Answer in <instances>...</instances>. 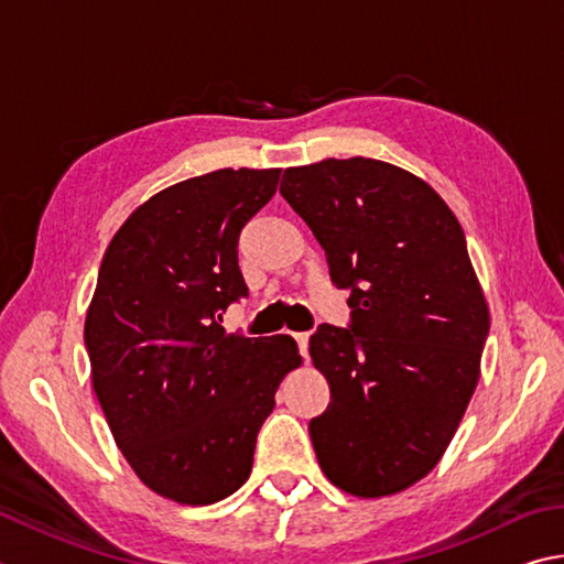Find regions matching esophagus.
Masks as SVG:
<instances>
[{"label":"esophagus","instance_id":"34e87169","mask_svg":"<svg viewBox=\"0 0 564 564\" xmlns=\"http://www.w3.org/2000/svg\"><path fill=\"white\" fill-rule=\"evenodd\" d=\"M308 340L311 333H295V343H299V350L303 357H308Z\"/></svg>","mask_w":564,"mask_h":564}]
</instances>
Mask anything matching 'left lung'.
<instances>
[{
	"mask_svg": "<svg viewBox=\"0 0 564 564\" xmlns=\"http://www.w3.org/2000/svg\"><path fill=\"white\" fill-rule=\"evenodd\" d=\"M281 194L350 289V330L311 337L330 387L308 426L317 464L345 494L394 496L438 464L480 377L490 315L464 229L424 180L382 160L289 167Z\"/></svg>",
	"mask_w": 564,
	"mask_h": 564,
	"instance_id": "8db88e82",
	"label": "left lung"
}]
</instances>
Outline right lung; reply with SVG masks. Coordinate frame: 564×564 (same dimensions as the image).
I'll list each match as a JSON object with an SVG mask.
<instances>
[{
    "instance_id": "right-lung-1",
    "label": "right lung",
    "mask_w": 564,
    "mask_h": 564,
    "mask_svg": "<svg viewBox=\"0 0 564 564\" xmlns=\"http://www.w3.org/2000/svg\"><path fill=\"white\" fill-rule=\"evenodd\" d=\"M281 170H214L152 194L108 243L86 313L90 380L138 478L182 506L239 490L275 389L303 360L291 335L219 325L247 295L239 234Z\"/></svg>"
}]
</instances>
